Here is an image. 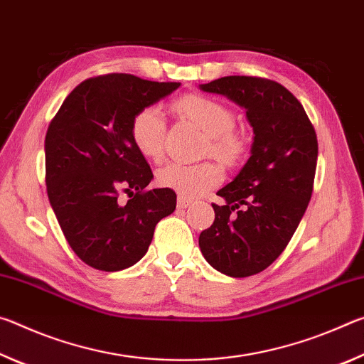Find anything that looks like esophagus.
Wrapping results in <instances>:
<instances>
[{
  "mask_svg": "<svg viewBox=\"0 0 364 364\" xmlns=\"http://www.w3.org/2000/svg\"><path fill=\"white\" fill-rule=\"evenodd\" d=\"M189 205H193V200H189L188 197H183V196L178 197V207H180V208H188Z\"/></svg>",
  "mask_w": 364,
  "mask_h": 364,
  "instance_id": "34e87169",
  "label": "esophagus"
}]
</instances>
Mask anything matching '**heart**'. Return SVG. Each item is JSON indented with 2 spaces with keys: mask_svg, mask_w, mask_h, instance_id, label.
I'll return each mask as SVG.
<instances>
[{
  "mask_svg": "<svg viewBox=\"0 0 364 364\" xmlns=\"http://www.w3.org/2000/svg\"><path fill=\"white\" fill-rule=\"evenodd\" d=\"M173 109L207 134L205 154L226 165L241 162L247 152V139L234 130L232 110L223 102L202 95H188L173 102ZM132 141L141 156L159 160L164 154L165 122L157 107H144L134 114L130 127ZM223 170L215 162L196 165L168 164L157 171V183L183 197H199L220 184Z\"/></svg>",
  "mask_w": 364,
  "mask_h": 364,
  "instance_id": "heart-1",
  "label": "heart"
}]
</instances>
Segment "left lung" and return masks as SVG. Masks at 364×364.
<instances>
[{"label": "left lung", "mask_w": 364, "mask_h": 364, "mask_svg": "<svg viewBox=\"0 0 364 364\" xmlns=\"http://www.w3.org/2000/svg\"><path fill=\"white\" fill-rule=\"evenodd\" d=\"M245 109L254 128L247 164L218 191L215 220L199 236L205 260L245 278L268 268L287 247L311 199L318 139L304 106L273 80L230 75L200 85Z\"/></svg>", "instance_id": "1"}]
</instances>
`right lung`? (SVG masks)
<instances>
[{
    "mask_svg": "<svg viewBox=\"0 0 364 364\" xmlns=\"http://www.w3.org/2000/svg\"><path fill=\"white\" fill-rule=\"evenodd\" d=\"M180 86L132 73L85 80L46 132V191L72 250L91 268L120 271L149 249L156 225L173 213L175 191L147 189L154 178L132 141L136 112ZM125 192L127 205L116 200Z\"/></svg>",
    "mask_w": 364,
    "mask_h": 364,
    "instance_id": "obj_1",
    "label": "right lung"
}]
</instances>
